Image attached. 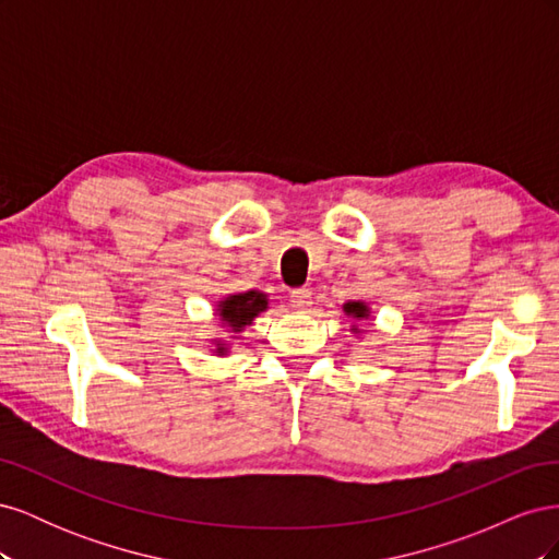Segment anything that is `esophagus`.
<instances>
[{"mask_svg":"<svg viewBox=\"0 0 559 559\" xmlns=\"http://www.w3.org/2000/svg\"><path fill=\"white\" fill-rule=\"evenodd\" d=\"M292 306L296 310H308L312 306V292L310 289H294L292 292Z\"/></svg>","mask_w":559,"mask_h":559,"instance_id":"esophagus-1","label":"esophagus"}]
</instances>
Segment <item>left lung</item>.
<instances>
[{
    "label": "left lung",
    "instance_id": "1",
    "mask_svg": "<svg viewBox=\"0 0 559 559\" xmlns=\"http://www.w3.org/2000/svg\"><path fill=\"white\" fill-rule=\"evenodd\" d=\"M343 310H345V314L352 317V319H368V314H370L368 306H366V302H361V300H349V302H345ZM354 331H357V329H354Z\"/></svg>",
    "mask_w": 559,
    "mask_h": 559
}]
</instances>
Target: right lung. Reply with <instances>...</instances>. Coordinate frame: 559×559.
I'll return each mask as SVG.
<instances>
[{
	"mask_svg": "<svg viewBox=\"0 0 559 559\" xmlns=\"http://www.w3.org/2000/svg\"><path fill=\"white\" fill-rule=\"evenodd\" d=\"M218 317H222L224 324L233 331L240 333L245 326H249L253 317H259L263 310H267V296L261 292H245V294H233L224 300H218ZM218 357L228 352V345L224 341H216Z\"/></svg>",
	"mask_w": 559,
	"mask_h": 559,
	"instance_id": "1",
	"label": "right lung"
}]
</instances>
